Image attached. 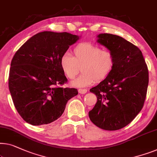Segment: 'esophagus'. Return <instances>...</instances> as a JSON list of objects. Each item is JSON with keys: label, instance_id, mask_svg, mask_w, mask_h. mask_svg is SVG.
<instances>
[{"label": "esophagus", "instance_id": "34e87169", "mask_svg": "<svg viewBox=\"0 0 157 157\" xmlns=\"http://www.w3.org/2000/svg\"><path fill=\"white\" fill-rule=\"evenodd\" d=\"M87 92V90L86 89H82V88H81V89H78V93L81 94H85Z\"/></svg>", "mask_w": 157, "mask_h": 157}]
</instances>
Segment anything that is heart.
Returning <instances> with one entry per match:
<instances>
[{"instance_id":"heart-1","label":"heart","mask_w":157,"mask_h":157,"mask_svg":"<svg viewBox=\"0 0 157 157\" xmlns=\"http://www.w3.org/2000/svg\"><path fill=\"white\" fill-rule=\"evenodd\" d=\"M74 56L65 53L61 56L60 66L63 74L73 79L79 73L83 74L71 82L74 87H86L95 81H102L111 74L115 64L112 52L90 43H80L73 50Z\"/></svg>"}]
</instances>
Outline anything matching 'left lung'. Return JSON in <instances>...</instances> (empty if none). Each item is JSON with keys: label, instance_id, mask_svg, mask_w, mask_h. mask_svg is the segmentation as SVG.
Listing matches in <instances>:
<instances>
[{"label": "left lung", "instance_id": "8db88e82", "mask_svg": "<svg viewBox=\"0 0 157 157\" xmlns=\"http://www.w3.org/2000/svg\"><path fill=\"white\" fill-rule=\"evenodd\" d=\"M97 42L114 54L111 74L90 92L97 103L89 111L90 120L105 130H117L132 121L144 105L149 83V71L137 46L112 34H99Z\"/></svg>", "mask_w": 157, "mask_h": 157}]
</instances>
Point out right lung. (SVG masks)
I'll list each match as a JSON object with an SVG mask.
<instances>
[{"label":"right lung","mask_w":157,"mask_h":157,"mask_svg":"<svg viewBox=\"0 0 157 157\" xmlns=\"http://www.w3.org/2000/svg\"><path fill=\"white\" fill-rule=\"evenodd\" d=\"M79 37L68 33H39L20 47L11 61L8 86L17 113L33 125L59 118L67 102L78 95L67 82L60 59Z\"/></svg>","instance_id":"1"}]
</instances>
